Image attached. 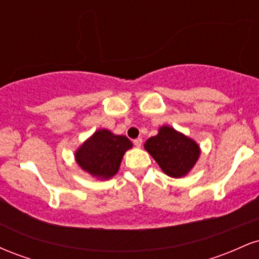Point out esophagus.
I'll use <instances>...</instances> for the list:
<instances>
[{
	"label": "esophagus",
	"instance_id": "obj_1",
	"mask_svg": "<svg viewBox=\"0 0 259 259\" xmlns=\"http://www.w3.org/2000/svg\"><path fill=\"white\" fill-rule=\"evenodd\" d=\"M134 145H135L136 147H141V145H142V139H141V138H138V139L134 140Z\"/></svg>",
	"mask_w": 259,
	"mask_h": 259
}]
</instances>
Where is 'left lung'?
<instances>
[{
	"label": "left lung",
	"instance_id": "obj_1",
	"mask_svg": "<svg viewBox=\"0 0 259 259\" xmlns=\"http://www.w3.org/2000/svg\"><path fill=\"white\" fill-rule=\"evenodd\" d=\"M145 148L169 177L181 178L190 171L200 157V147L170 126H162L156 136L146 141Z\"/></svg>",
	"mask_w": 259,
	"mask_h": 259
}]
</instances>
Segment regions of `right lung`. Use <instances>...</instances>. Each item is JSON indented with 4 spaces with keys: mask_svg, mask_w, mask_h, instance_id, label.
<instances>
[{
    "mask_svg": "<svg viewBox=\"0 0 259 259\" xmlns=\"http://www.w3.org/2000/svg\"><path fill=\"white\" fill-rule=\"evenodd\" d=\"M132 141L123 135H114L108 130H99L82 144L75 153L78 164L92 177L108 179L118 171Z\"/></svg>",
    "mask_w": 259,
    "mask_h": 259,
    "instance_id": "1",
    "label": "right lung"
}]
</instances>
